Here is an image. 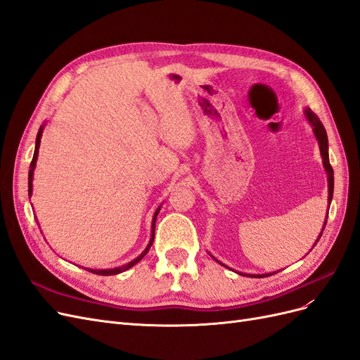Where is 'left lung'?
Returning a JSON list of instances; mask_svg holds the SVG:
<instances>
[{"instance_id": "obj_1", "label": "left lung", "mask_w": 360, "mask_h": 360, "mask_svg": "<svg viewBox=\"0 0 360 360\" xmlns=\"http://www.w3.org/2000/svg\"><path fill=\"white\" fill-rule=\"evenodd\" d=\"M304 117H307V120L309 122V124L312 126V132H314V135H315V138H317V141H319V147H320V153H321V159H323V167H324V171H326V174H328V191H329V198H328V202H329V205H330V202H332V197H333V169H332V167H330V162H329V144H328V134H326V129H324V126H323V123L320 122V118L315 115L309 108H304ZM328 214H329V212H328ZM326 222H328V216H326V221H324V226H326ZM324 226H323V230H324ZM323 230H321V233H320V236H319V238H317V242L320 240V237H321V234H323ZM317 242H315V245H317ZM314 245V246H315ZM312 246V248H314ZM214 258V257H213ZM216 259V258H214ZM217 261V259H216ZM217 263L219 264H222L221 261H217ZM222 266H225V264H222ZM226 267V266H225ZM230 269V267H228ZM236 274H238V275H243V276H249V278H266V276H270V275H274V274H264V275H252V274H242V271H236ZM276 274V271H275Z\"/></svg>"}]
</instances>
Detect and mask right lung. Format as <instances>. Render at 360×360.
Listing matches in <instances>:
<instances>
[{"instance_id":"obj_1","label":"right lung","mask_w":360,"mask_h":360,"mask_svg":"<svg viewBox=\"0 0 360 360\" xmlns=\"http://www.w3.org/2000/svg\"><path fill=\"white\" fill-rule=\"evenodd\" d=\"M43 127L45 126H40L39 132H37V138H36V148H34V156H32V160H31V165H30V171H28V195L31 197L32 193V176H34V168H36V162H37V156H39V147H40V139H41V134H43ZM159 210H160V205L158 207V210L155 212V216H153V221H151V237H150V242L147 245V248L141 252L134 261H130V263L124 264V266H120V267H115V269H86L89 271H91V274H96V275H102V276H111V275H118L122 274V271H126L127 269L134 267L136 263H139L141 259H143L146 257V254L148 252L150 246L153 245V240H155V225H156V217L159 214Z\"/></svg>"}]
</instances>
